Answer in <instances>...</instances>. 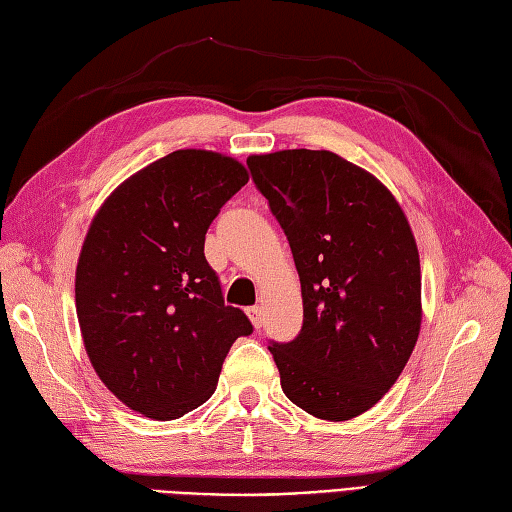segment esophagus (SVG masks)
Returning a JSON list of instances; mask_svg holds the SVG:
<instances>
[{"label":"esophagus","mask_w":512,"mask_h":512,"mask_svg":"<svg viewBox=\"0 0 512 512\" xmlns=\"http://www.w3.org/2000/svg\"><path fill=\"white\" fill-rule=\"evenodd\" d=\"M246 312H248V317H250V323H253L257 330L262 328V321H264V319H262V308H259V306H253V308H248Z\"/></svg>","instance_id":"obj_1"}]
</instances>
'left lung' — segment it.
<instances>
[{"label":"left lung","instance_id":"8db88e82","mask_svg":"<svg viewBox=\"0 0 512 512\" xmlns=\"http://www.w3.org/2000/svg\"><path fill=\"white\" fill-rule=\"evenodd\" d=\"M246 165L301 279V332L268 345L281 389L317 418L361 416L418 341L420 259L407 217L372 173L332 151L286 149Z\"/></svg>","mask_w":512,"mask_h":512}]
</instances>
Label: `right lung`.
Instances as JSON below:
<instances>
[{
	"mask_svg": "<svg viewBox=\"0 0 512 512\" xmlns=\"http://www.w3.org/2000/svg\"><path fill=\"white\" fill-rule=\"evenodd\" d=\"M248 182L244 165L180 149L125 180L96 213L76 266V317L96 374L129 409L180 418L215 391L246 314L226 306L204 237Z\"/></svg>",
	"mask_w": 512,
	"mask_h": 512,
	"instance_id": "1",
	"label": "right lung"
}]
</instances>
